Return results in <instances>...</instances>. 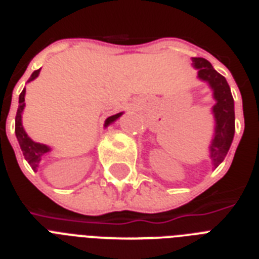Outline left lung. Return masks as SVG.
<instances>
[{
	"label": "left lung",
	"mask_w": 259,
	"mask_h": 259,
	"mask_svg": "<svg viewBox=\"0 0 259 259\" xmlns=\"http://www.w3.org/2000/svg\"><path fill=\"white\" fill-rule=\"evenodd\" d=\"M193 66L196 67L199 78L209 83L213 90V98L217 99V105L213 106L215 114V137L209 146V157L212 160L213 166L217 168L229 152L235 132V113H234V99L230 91V86L226 78L218 71L213 70L211 63L203 58H193Z\"/></svg>",
	"instance_id": "8db88e82"
}]
</instances>
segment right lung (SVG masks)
I'll list each match as a JSON object with an SVG mask.
<instances>
[{"label": "right lung", "instance_id": "obj_1", "mask_svg": "<svg viewBox=\"0 0 259 259\" xmlns=\"http://www.w3.org/2000/svg\"><path fill=\"white\" fill-rule=\"evenodd\" d=\"M38 72H40V70L34 71L33 74L30 75V78L28 82L33 80L34 78H37ZM24 97H25V89L22 90V93L20 94V99H18V103H20V105H18L17 114H16V129H14V132H16V137H17L18 144H20V148H21L24 157H25L26 161L29 162V165L32 166V169L36 170L38 166V162H40L42 156H44L47 152H50V148H48L47 145H42V144H38V142L32 141V140L28 137V134L25 133L24 127H22L21 113H22V110H24V106H25V103H24V102H25V98ZM121 114L122 113H118L115 114V115H111V117L107 118L105 125L107 126L109 123L115 121L118 117H121Z\"/></svg>", "mask_w": 259, "mask_h": 259}]
</instances>
